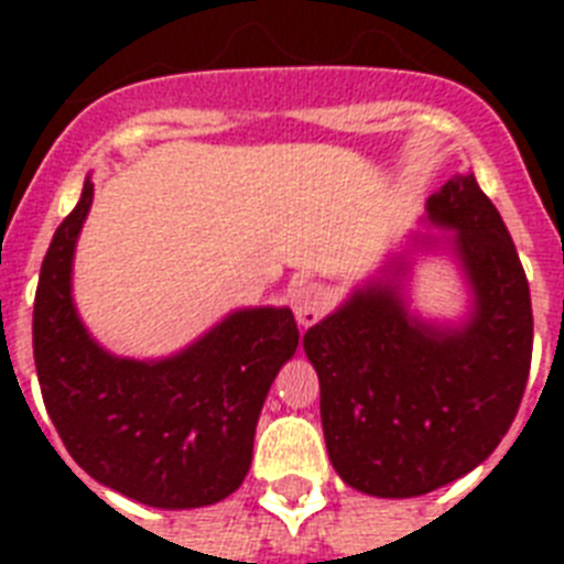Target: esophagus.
<instances>
[{"mask_svg": "<svg viewBox=\"0 0 564 564\" xmlns=\"http://www.w3.org/2000/svg\"><path fill=\"white\" fill-rule=\"evenodd\" d=\"M330 301H334V295H330V290H327L325 283H299L295 292H292V310H295L299 325H316L318 318L327 313V307H330Z\"/></svg>", "mask_w": 564, "mask_h": 564, "instance_id": "34e87169", "label": "esophagus"}]
</instances>
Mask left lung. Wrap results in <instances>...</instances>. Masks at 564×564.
Returning a JSON list of instances; mask_svg holds the SVG:
<instances>
[{
	"label": "left lung",
	"instance_id": "obj_1",
	"mask_svg": "<svg viewBox=\"0 0 564 564\" xmlns=\"http://www.w3.org/2000/svg\"><path fill=\"white\" fill-rule=\"evenodd\" d=\"M421 221L433 230H410L304 334L330 463L371 498H419L486 463L530 375L524 265L474 172L430 195ZM424 259L460 274L469 299L456 319L430 317L411 299Z\"/></svg>",
	"mask_w": 564,
	"mask_h": 564
}]
</instances>
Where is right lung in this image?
I'll list each match as a JSON object with an SVG mask.
<instances>
[{"mask_svg": "<svg viewBox=\"0 0 564 564\" xmlns=\"http://www.w3.org/2000/svg\"><path fill=\"white\" fill-rule=\"evenodd\" d=\"M93 207L87 175L61 221L34 295V366L48 419L78 468L154 509H195L237 491L274 377L299 348L290 307H237L166 357H119L73 299L75 246Z\"/></svg>", "mask_w": 564, "mask_h": 564, "instance_id": "1", "label": "right lung"}]
</instances>
